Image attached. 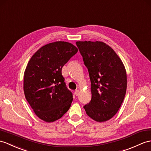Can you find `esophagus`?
<instances>
[{"mask_svg": "<svg viewBox=\"0 0 151 151\" xmlns=\"http://www.w3.org/2000/svg\"><path fill=\"white\" fill-rule=\"evenodd\" d=\"M75 94L76 96H78L79 94H80V91L79 90H76L75 91Z\"/></svg>", "mask_w": 151, "mask_h": 151, "instance_id": "obj_1", "label": "esophagus"}]
</instances>
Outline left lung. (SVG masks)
Segmentation results:
<instances>
[{
	"label": "left lung",
	"mask_w": 151,
	"mask_h": 151,
	"mask_svg": "<svg viewBox=\"0 0 151 151\" xmlns=\"http://www.w3.org/2000/svg\"><path fill=\"white\" fill-rule=\"evenodd\" d=\"M76 44L88 69L92 98L83 106L94 121L106 122L116 114L127 89V74L123 62L103 42L79 41Z\"/></svg>",
	"instance_id": "1"
}]
</instances>
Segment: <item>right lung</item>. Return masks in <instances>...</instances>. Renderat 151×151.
Segmentation results:
<instances>
[{
    "instance_id": "1",
    "label": "right lung",
    "mask_w": 151,
    "mask_h": 151,
    "mask_svg": "<svg viewBox=\"0 0 151 151\" xmlns=\"http://www.w3.org/2000/svg\"><path fill=\"white\" fill-rule=\"evenodd\" d=\"M77 51V47L68 42H55L40 47L28 62L24 92L41 120L55 122L71 107L73 94L66 87L62 69Z\"/></svg>"
}]
</instances>
